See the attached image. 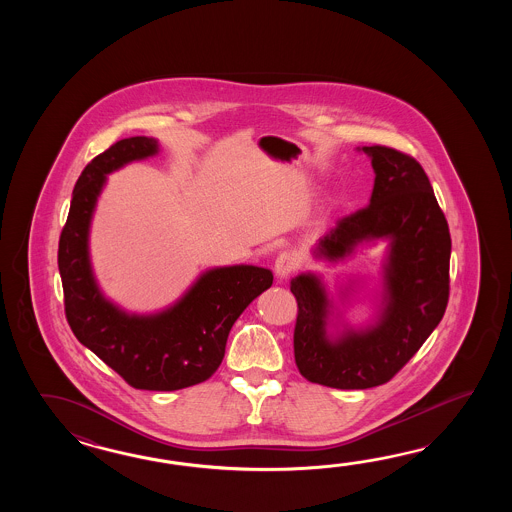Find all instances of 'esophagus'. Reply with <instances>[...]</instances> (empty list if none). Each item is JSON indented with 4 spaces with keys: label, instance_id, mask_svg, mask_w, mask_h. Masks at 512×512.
<instances>
[{
    "label": "esophagus",
    "instance_id": "esophagus-1",
    "mask_svg": "<svg viewBox=\"0 0 512 512\" xmlns=\"http://www.w3.org/2000/svg\"><path fill=\"white\" fill-rule=\"evenodd\" d=\"M296 269H298V258L294 256L293 252H282L274 261V272L278 278H287Z\"/></svg>",
    "mask_w": 512,
    "mask_h": 512
}]
</instances>
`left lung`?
Masks as SVG:
<instances>
[{"label": "left lung", "mask_w": 512, "mask_h": 512, "mask_svg": "<svg viewBox=\"0 0 512 512\" xmlns=\"http://www.w3.org/2000/svg\"><path fill=\"white\" fill-rule=\"evenodd\" d=\"M371 157L375 185L370 205L338 219L316 245V258L340 261L359 245L388 240L382 302L366 327L329 333L333 302L313 272L291 280L298 302L294 360L307 381L366 390L390 381L414 357L445 315L450 232L423 166L388 146H362Z\"/></svg>", "instance_id": "8db88e82"}]
</instances>
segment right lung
<instances>
[{
    "label": "right lung",
    "instance_id": "right-lung-1",
    "mask_svg": "<svg viewBox=\"0 0 512 512\" xmlns=\"http://www.w3.org/2000/svg\"><path fill=\"white\" fill-rule=\"evenodd\" d=\"M159 152L152 137H130L97 155L78 177L58 243L64 305L75 337L137 390L174 392L205 382L225 357L230 329L272 272L254 265L203 272L174 305L130 315L98 289L89 260V227L106 175Z\"/></svg>",
    "mask_w": 512,
    "mask_h": 512
}]
</instances>
